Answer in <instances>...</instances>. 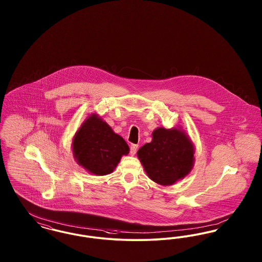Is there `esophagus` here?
Here are the masks:
<instances>
[{
  "instance_id": "esophagus-1",
  "label": "esophagus",
  "mask_w": 262,
  "mask_h": 262,
  "mask_svg": "<svg viewBox=\"0 0 262 262\" xmlns=\"http://www.w3.org/2000/svg\"><path fill=\"white\" fill-rule=\"evenodd\" d=\"M137 148H138V145H137V144H132V145H130V148H129L130 155L134 156V155L137 153Z\"/></svg>"
}]
</instances>
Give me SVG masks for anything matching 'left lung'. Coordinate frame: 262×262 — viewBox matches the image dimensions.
Listing matches in <instances>:
<instances>
[{"instance_id": "obj_1", "label": "left lung", "mask_w": 262, "mask_h": 262, "mask_svg": "<svg viewBox=\"0 0 262 262\" xmlns=\"http://www.w3.org/2000/svg\"><path fill=\"white\" fill-rule=\"evenodd\" d=\"M193 146L180 129L156 128L152 141L137 151L150 179L162 186H170L187 176L193 165Z\"/></svg>"}]
</instances>
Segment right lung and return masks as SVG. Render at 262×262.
Masks as SVG:
<instances>
[{"mask_svg": "<svg viewBox=\"0 0 262 262\" xmlns=\"http://www.w3.org/2000/svg\"><path fill=\"white\" fill-rule=\"evenodd\" d=\"M75 160L88 172L110 174L121 157L129 152L125 139L96 115H91L75 134L73 141Z\"/></svg>", "mask_w": 262, "mask_h": 262, "instance_id": "right-lung-1", "label": "right lung"}]
</instances>
